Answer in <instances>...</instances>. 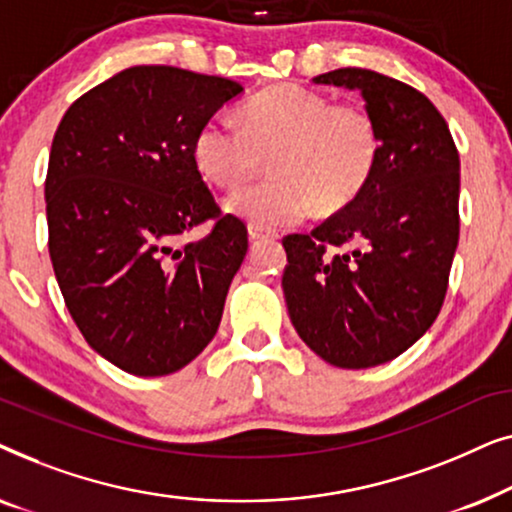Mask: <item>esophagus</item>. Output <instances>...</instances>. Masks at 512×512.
I'll return each instance as SVG.
<instances>
[{
	"mask_svg": "<svg viewBox=\"0 0 512 512\" xmlns=\"http://www.w3.org/2000/svg\"><path fill=\"white\" fill-rule=\"evenodd\" d=\"M268 237H275V233H270V230H263V228H249V240L251 242H261V240H268Z\"/></svg>",
	"mask_w": 512,
	"mask_h": 512,
	"instance_id": "esophagus-1",
	"label": "esophagus"
}]
</instances>
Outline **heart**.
Returning <instances> with one entry per match:
<instances>
[{"label":"heart","mask_w":512,"mask_h":512,"mask_svg":"<svg viewBox=\"0 0 512 512\" xmlns=\"http://www.w3.org/2000/svg\"><path fill=\"white\" fill-rule=\"evenodd\" d=\"M382 137L370 111L335 104L319 90L282 83L242 104V125L212 116L193 139V160L214 186L235 191L270 160L272 179L228 198V212L249 226H293L312 214L340 212L373 177Z\"/></svg>","instance_id":"b5f03b06"}]
</instances>
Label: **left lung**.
<instances>
[{
    "instance_id": "8db88e82",
    "label": "left lung",
    "mask_w": 512,
    "mask_h": 512,
    "mask_svg": "<svg viewBox=\"0 0 512 512\" xmlns=\"http://www.w3.org/2000/svg\"><path fill=\"white\" fill-rule=\"evenodd\" d=\"M314 83L363 97L382 153L359 198L312 233L284 237L282 289L314 354L373 368L415 345L443 307L459 242V153L440 111L408 83L359 67Z\"/></svg>"
}]
</instances>
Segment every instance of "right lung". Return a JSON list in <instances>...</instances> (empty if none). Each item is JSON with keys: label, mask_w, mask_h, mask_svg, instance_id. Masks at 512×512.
Segmentation results:
<instances>
[{"label": "right lung", "mask_w": 512, "mask_h": 512, "mask_svg": "<svg viewBox=\"0 0 512 512\" xmlns=\"http://www.w3.org/2000/svg\"><path fill=\"white\" fill-rule=\"evenodd\" d=\"M240 93L221 76L139 65L81 95L55 130L48 254L83 338L125 373L181 370L219 328L249 240L202 181L193 139ZM205 220L212 234L180 242Z\"/></svg>", "instance_id": "obj_1"}]
</instances>
